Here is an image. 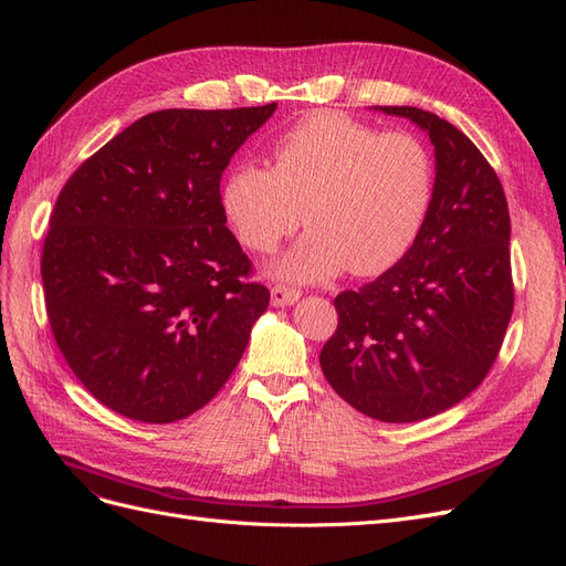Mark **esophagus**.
<instances>
[{"instance_id":"1","label":"esophagus","mask_w":566,"mask_h":566,"mask_svg":"<svg viewBox=\"0 0 566 566\" xmlns=\"http://www.w3.org/2000/svg\"><path fill=\"white\" fill-rule=\"evenodd\" d=\"M298 298H301V291L291 289V286L275 284V286L270 289V303L275 305V307H289V305L298 303Z\"/></svg>"}]
</instances>
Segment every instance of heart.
<instances>
[{
  "instance_id": "heart-1",
  "label": "heart",
  "mask_w": 566,
  "mask_h": 566,
  "mask_svg": "<svg viewBox=\"0 0 566 566\" xmlns=\"http://www.w3.org/2000/svg\"><path fill=\"white\" fill-rule=\"evenodd\" d=\"M433 193L431 158L406 133H378L319 112L272 146V167L240 163L221 186V209L238 242L268 254L310 233L272 265L289 282H322L349 268L380 275L420 235Z\"/></svg>"
}]
</instances>
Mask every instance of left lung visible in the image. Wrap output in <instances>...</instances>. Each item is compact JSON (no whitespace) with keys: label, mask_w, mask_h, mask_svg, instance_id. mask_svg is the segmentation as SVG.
<instances>
[{"label":"left lung","mask_w":566,"mask_h":566,"mask_svg":"<svg viewBox=\"0 0 566 566\" xmlns=\"http://www.w3.org/2000/svg\"><path fill=\"white\" fill-rule=\"evenodd\" d=\"M375 112L408 118L431 139V205L399 263L333 301L338 328L319 364L352 408L380 422H420L467 399L504 343L511 217L496 172L452 123L417 107Z\"/></svg>","instance_id":"8db88e82"}]
</instances>
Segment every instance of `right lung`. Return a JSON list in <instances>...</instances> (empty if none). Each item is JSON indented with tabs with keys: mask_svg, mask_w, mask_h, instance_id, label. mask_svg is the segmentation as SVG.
I'll list each match as a JSON object with an SVG mask.
<instances>
[{
	"mask_svg": "<svg viewBox=\"0 0 566 566\" xmlns=\"http://www.w3.org/2000/svg\"><path fill=\"white\" fill-rule=\"evenodd\" d=\"M277 102L163 109L102 146L62 188L41 256L62 357L95 399L167 424L217 396L270 291L226 228L221 175Z\"/></svg>",
	"mask_w": 566,
	"mask_h": 566,
	"instance_id": "right-lung-1",
	"label": "right lung"
}]
</instances>
